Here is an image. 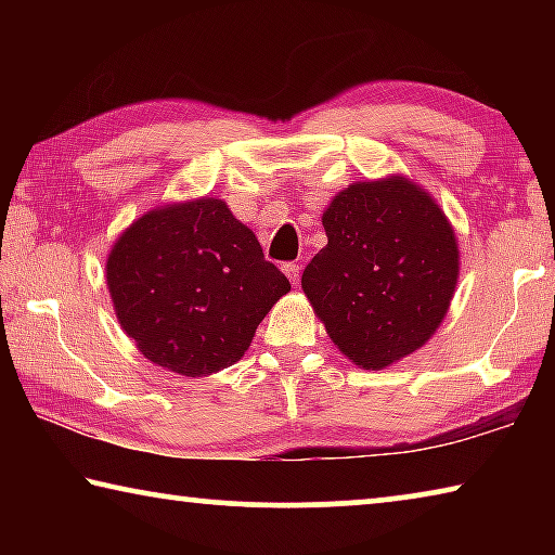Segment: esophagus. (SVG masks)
<instances>
[{"label":"esophagus","instance_id":"esophagus-1","mask_svg":"<svg viewBox=\"0 0 555 555\" xmlns=\"http://www.w3.org/2000/svg\"><path fill=\"white\" fill-rule=\"evenodd\" d=\"M281 269H284V274L288 276L291 284L298 286V281H300V269H298V264H294V261H286V264L281 267Z\"/></svg>","mask_w":555,"mask_h":555}]
</instances>
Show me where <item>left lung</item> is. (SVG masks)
I'll list each match as a JSON object with an SVG mask.
<instances>
[{"instance_id":"left-lung-1","label":"left lung","mask_w":555,"mask_h":555,"mask_svg":"<svg viewBox=\"0 0 555 555\" xmlns=\"http://www.w3.org/2000/svg\"><path fill=\"white\" fill-rule=\"evenodd\" d=\"M327 244L300 276L343 354L382 370L418 350L446 318L457 244L443 210L406 178L354 183L323 212Z\"/></svg>"}]
</instances>
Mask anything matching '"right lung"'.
<instances>
[{"label":"right lung","mask_w":555,"mask_h":555,"mask_svg":"<svg viewBox=\"0 0 555 555\" xmlns=\"http://www.w3.org/2000/svg\"><path fill=\"white\" fill-rule=\"evenodd\" d=\"M107 286L146 360L205 377L240 360L291 284L215 198L146 212L115 242Z\"/></svg>","instance_id":"right-lung-1"}]
</instances>
